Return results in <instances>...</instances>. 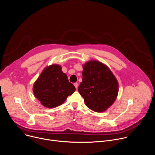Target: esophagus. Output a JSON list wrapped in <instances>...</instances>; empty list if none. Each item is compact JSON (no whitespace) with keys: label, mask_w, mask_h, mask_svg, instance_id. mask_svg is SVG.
Here are the masks:
<instances>
[{"label":"esophagus","mask_w":155,"mask_h":155,"mask_svg":"<svg viewBox=\"0 0 155 155\" xmlns=\"http://www.w3.org/2000/svg\"><path fill=\"white\" fill-rule=\"evenodd\" d=\"M74 84L75 87H76V89H77V87H78V83H74Z\"/></svg>","instance_id":"1"}]
</instances>
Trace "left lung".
Here are the masks:
<instances>
[{"instance_id": "8db88e82", "label": "left lung", "mask_w": 155, "mask_h": 155, "mask_svg": "<svg viewBox=\"0 0 155 155\" xmlns=\"http://www.w3.org/2000/svg\"><path fill=\"white\" fill-rule=\"evenodd\" d=\"M82 75L78 90L86 105L94 112H105L118 96L116 77L106 65L95 60L83 65Z\"/></svg>"}]
</instances>
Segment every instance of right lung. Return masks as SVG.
<instances>
[{
  "label": "right lung",
  "instance_id": "1",
  "mask_svg": "<svg viewBox=\"0 0 155 155\" xmlns=\"http://www.w3.org/2000/svg\"><path fill=\"white\" fill-rule=\"evenodd\" d=\"M75 91L61 65L47 66L34 83L33 92L40 104L47 108L56 107L63 104Z\"/></svg>",
  "mask_w": 155,
  "mask_h": 155
}]
</instances>
